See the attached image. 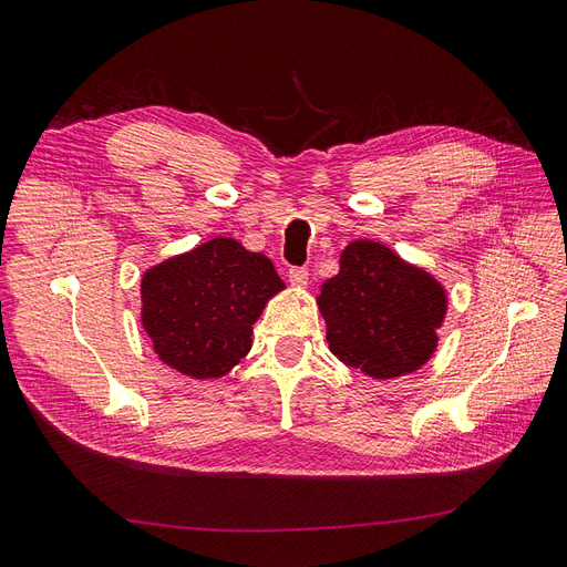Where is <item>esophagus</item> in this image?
<instances>
[{
	"instance_id": "esophagus-1",
	"label": "esophagus",
	"mask_w": 567,
	"mask_h": 567,
	"mask_svg": "<svg viewBox=\"0 0 567 567\" xmlns=\"http://www.w3.org/2000/svg\"><path fill=\"white\" fill-rule=\"evenodd\" d=\"M288 279L293 286H307V281H310V271H307L305 267H290Z\"/></svg>"
}]
</instances>
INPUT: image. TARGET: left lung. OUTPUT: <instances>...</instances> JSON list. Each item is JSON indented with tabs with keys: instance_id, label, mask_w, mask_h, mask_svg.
Masks as SVG:
<instances>
[{
	"instance_id": "8db88e82",
	"label": "left lung",
	"mask_w": 567,
	"mask_h": 567,
	"mask_svg": "<svg viewBox=\"0 0 567 567\" xmlns=\"http://www.w3.org/2000/svg\"><path fill=\"white\" fill-rule=\"evenodd\" d=\"M329 350L371 379L421 369L437 348L447 290L379 241H354L317 298Z\"/></svg>"
}]
</instances>
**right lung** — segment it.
<instances>
[{"instance_id": "1", "label": "right lung", "mask_w": 567, "mask_h": 567, "mask_svg": "<svg viewBox=\"0 0 567 567\" xmlns=\"http://www.w3.org/2000/svg\"><path fill=\"white\" fill-rule=\"evenodd\" d=\"M284 288L269 257L217 236L144 274L142 323L167 367L219 379L248 354L252 323Z\"/></svg>"}]
</instances>
